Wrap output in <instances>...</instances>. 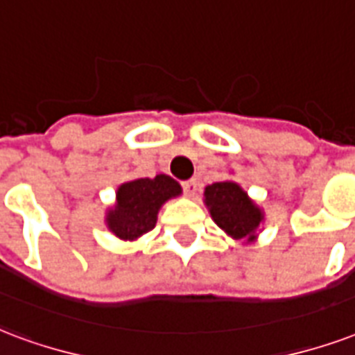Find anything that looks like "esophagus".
<instances>
[{
  "instance_id": "obj_1",
  "label": "esophagus",
  "mask_w": 355,
  "mask_h": 355,
  "mask_svg": "<svg viewBox=\"0 0 355 355\" xmlns=\"http://www.w3.org/2000/svg\"><path fill=\"white\" fill-rule=\"evenodd\" d=\"M197 186H199V184H197L196 178H189V180L182 182V188H184V191H186V196H188V197L196 196Z\"/></svg>"
}]
</instances>
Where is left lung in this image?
I'll return each instance as SVG.
<instances>
[{
	"mask_svg": "<svg viewBox=\"0 0 355 355\" xmlns=\"http://www.w3.org/2000/svg\"><path fill=\"white\" fill-rule=\"evenodd\" d=\"M205 205L216 225L227 236L243 243H255L259 229L264 223V210L248 191L234 180L208 184L205 188Z\"/></svg>",
	"mask_w": 355,
	"mask_h": 355,
	"instance_id": "obj_1",
	"label": "left lung"
}]
</instances>
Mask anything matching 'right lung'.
<instances>
[{"label": "right lung", "instance_id": "right-lung-1", "mask_svg": "<svg viewBox=\"0 0 355 355\" xmlns=\"http://www.w3.org/2000/svg\"><path fill=\"white\" fill-rule=\"evenodd\" d=\"M178 196L182 188L169 175L123 182L115 191V202L105 210V227L119 240L134 242L153 231L159 208Z\"/></svg>", "mask_w": 355, "mask_h": 355}]
</instances>
